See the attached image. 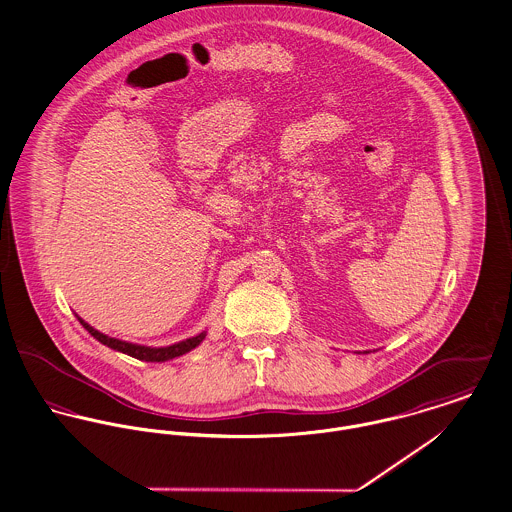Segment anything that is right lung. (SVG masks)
<instances>
[{"label":"right lung","instance_id":"obj_1","mask_svg":"<svg viewBox=\"0 0 512 512\" xmlns=\"http://www.w3.org/2000/svg\"><path fill=\"white\" fill-rule=\"evenodd\" d=\"M77 316V314H75ZM77 320L81 322V326L95 338V340L101 341L106 347L114 349V351H120L124 355H130L134 359L139 361H147V363H163V361H171L174 357H180L192 349H196L202 341L205 340L207 332H202L194 338H188V340L178 341V343H172L167 347H149V345H139V343H132V341L118 340V338H110L103 332L95 330L91 324H87L83 318L77 316Z\"/></svg>","mask_w":512,"mask_h":512}]
</instances>
